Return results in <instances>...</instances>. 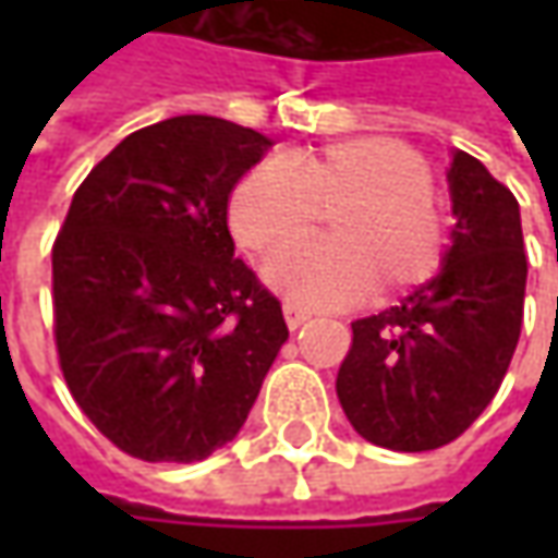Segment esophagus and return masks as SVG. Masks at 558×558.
<instances>
[{"label":"esophagus","mask_w":558,"mask_h":558,"mask_svg":"<svg viewBox=\"0 0 558 558\" xmlns=\"http://www.w3.org/2000/svg\"><path fill=\"white\" fill-rule=\"evenodd\" d=\"M282 313H286V323H289V329H301L307 319H311V311H304V307H298V304H286L282 307Z\"/></svg>","instance_id":"34e87169"}]
</instances>
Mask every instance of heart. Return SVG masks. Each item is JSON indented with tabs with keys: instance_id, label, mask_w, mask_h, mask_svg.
<instances>
[{
	"instance_id": "1",
	"label": "heart",
	"mask_w": 558,
	"mask_h": 558,
	"mask_svg": "<svg viewBox=\"0 0 558 558\" xmlns=\"http://www.w3.org/2000/svg\"><path fill=\"white\" fill-rule=\"evenodd\" d=\"M432 198L416 148L369 136L254 163L229 195V229L251 254H272L332 210V239L282 251L267 282L301 307H344L375 286L381 298L410 294L444 269L450 229Z\"/></svg>"
}]
</instances>
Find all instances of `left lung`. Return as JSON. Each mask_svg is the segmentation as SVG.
Masks as SVG:
<instances>
[{
  "mask_svg": "<svg viewBox=\"0 0 558 558\" xmlns=\"http://www.w3.org/2000/svg\"><path fill=\"white\" fill-rule=\"evenodd\" d=\"M453 245L397 307L354 319L335 391L356 435L400 453L457 440L500 391L525 316L519 202L478 158L450 163Z\"/></svg>",
  "mask_w": 558,
  "mask_h": 558,
  "instance_id": "8db88e82",
  "label": "left lung"
}]
</instances>
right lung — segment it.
Returning a JSON list of instances; mask_svg holds the SVG:
<instances>
[{
	"label": "right lung",
	"instance_id": "obj_1",
	"mask_svg": "<svg viewBox=\"0 0 558 558\" xmlns=\"http://www.w3.org/2000/svg\"><path fill=\"white\" fill-rule=\"evenodd\" d=\"M269 145L207 114L151 123L89 170L54 235L58 366L76 407L136 460L195 462L229 444L289 338L226 223Z\"/></svg>",
	"mask_w": 558,
	"mask_h": 558
}]
</instances>
